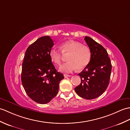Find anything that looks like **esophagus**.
I'll return each mask as SVG.
<instances>
[{
  "mask_svg": "<svg viewBox=\"0 0 130 130\" xmlns=\"http://www.w3.org/2000/svg\"><path fill=\"white\" fill-rule=\"evenodd\" d=\"M64 77H70L71 76V75H67V74H64Z\"/></svg>",
  "mask_w": 130,
  "mask_h": 130,
  "instance_id": "obj_1",
  "label": "esophagus"
}]
</instances>
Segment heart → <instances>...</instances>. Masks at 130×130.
<instances>
[{"label": "heart", "instance_id": "heart-1", "mask_svg": "<svg viewBox=\"0 0 130 130\" xmlns=\"http://www.w3.org/2000/svg\"><path fill=\"white\" fill-rule=\"evenodd\" d=\"M61 51L51 49L49 53L50 58L54 64H61L63 55H67L68 62L62 64L59 70L65 73H70L78 69L83 70L89 65L91 58V51L90 48L83 45L80 42L70 40L61 45Z\"/></svg>", "mask_w": 130, "mask_h": 130}]
</instances>
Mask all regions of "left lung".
<instances>
[{
  "label": "left lung",
  "mask_w": 130,
  "mask_h": 130,
  "mask_svg": "<svg viewBox=\"0 0 130 130\" xmlns=\"http://www.w3.org/2000/svg\"><path fill=\"white\" fill-rule=\"evenodd\" d=\"M85 40L91 51V58L86 67L79 75L81 83L75 88L80 97L91 100L101 95L109 84L112 65L107 51L91 38Z\"/></svg>",
  "instance_id": "left-lung-1"
}]
</instances>
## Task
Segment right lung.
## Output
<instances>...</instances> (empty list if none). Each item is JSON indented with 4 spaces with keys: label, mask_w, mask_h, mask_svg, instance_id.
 Segmentation results:
<instances>
[{
    "label": "right lung",
    "mask_w": 130,
    "mask_h": 130,
    "mask_svg": "<svg viewBox=\"0 0 130 130\" xmlns=\"http://www.w3.org/2000/svg\"><path fill=\"white\" fill-rule=\"evenodd\" d=\"M54 41L49 36L39 38L25 51L22 64V85L29 97L41 104L58 94L62 74L57 71L50 58Z\"/></svg>",
    "instance_id": "1"
}]
</instances>
